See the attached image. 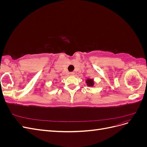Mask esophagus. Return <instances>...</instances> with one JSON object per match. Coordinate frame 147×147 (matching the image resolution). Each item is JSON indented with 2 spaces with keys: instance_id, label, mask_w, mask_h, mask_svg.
Segmentation results:
<instances>
[{
  "instance_id": "34e87169",
  "label": "esophagus",
  "mask_w": 147,
  "mask_h": 147,
  "mask_svg": "<svg viewBox=\"0 0 147 147\" xmlns=\"http://www.w3.org/2000/svg\"><path fill=\"white\" fill-rule=\"evenodd\" d=\"M69 74H70V75H74L75 73L74 72H70Z\"/></svg>"
}]
</instances>
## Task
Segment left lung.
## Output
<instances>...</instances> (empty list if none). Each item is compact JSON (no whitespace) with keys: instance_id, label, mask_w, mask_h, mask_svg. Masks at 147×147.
<instances>
[{"instance_id":"obj_1","label":"left lung","mask_w":147,"mask_h":147,"mask_svg":"<svg viewBox=\"0 0 147 147\" xmlns=\"http://www.w3.org/2000/svg\"><path fill=\"white\" fill-rule=\"evenodd\" d=\"M87 85L89 86H94V82H93V80L92 79H87V80L86 81Z\"/></svg>"}]
</instances>
